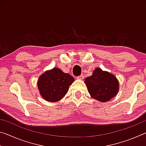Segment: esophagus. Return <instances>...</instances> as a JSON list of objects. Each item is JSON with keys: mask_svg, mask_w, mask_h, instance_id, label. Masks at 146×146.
Returning <instances> with one entry per match:
<instances>
[{"mask_svg": "<svg viewBox=\"0 0 146 146\" xmlns=\"http://www.w3.org/2000/svg\"><path fill=\"white\" fill-rule=\"evenodd\" d=\"M76 78L77 79H80V80H82V79L84 78V75H80L78 76H76Z\"/></svg>", "mask_w": 146, "mask_h": 146, "instance_id": "obj_1", "label": "esophagus"}]
</instances>
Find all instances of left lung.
I'll return each instance as SVG.
<instances>
[{
	"mask_svg": "<svg viewBox=\"0 0 146 146\" xmlns=\"http://www.w3.org/2000/svg\"><path fill=\"white\" fill-rule=\"evenodd\" d=\"M89 93L95 99L104 102L117 95L118 82L114 75L97 68L93 75L85 78Z\"/></svg>",
	"mask_w": 146,
	"mask_h": 146,
	"instance_id": "8db88e82",
	"label": "left lung"
}]
</instances>
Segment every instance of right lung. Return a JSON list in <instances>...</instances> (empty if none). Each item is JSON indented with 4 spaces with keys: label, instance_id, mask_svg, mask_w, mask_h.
I'll return each mask as SVG.
<instances>
[{
    "label": "right lung",
    "instance_id": "right-lung-1",
    "mask_svg": "<svg viewBox=\"0 0 146 146\" xmlns=\"http://www.w3.org/2000/svg\"><path fill=\"white\" fill-rule=\"evenodd\" d=\"M74 78L64 73L60 69L53 68L42 75L38 80V88L44 99L49 102H57L68 93Z\"/></svg>",
    "mask_w": 146,
    "mask_h": 146
}]
</instances>
